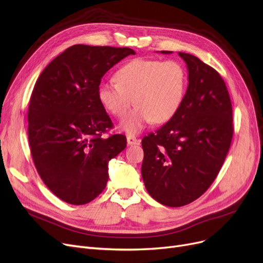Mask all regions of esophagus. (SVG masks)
<instances>
[{"mask_svg":"<svg viewBox=\"0 0 263 263\" xmlns=\"http://www.w3.org/2000/svg\"><path fill=\"white\" fill-rule=\"evenodd\" d=\"M126 142H128V145H135V144H139L140 141L135 137H132V135H128L126 137Z\"/></svg>","mask_w":263,"mask_h":263,"instance_id":"34e87169","label":"esophagus"}]
</instances>
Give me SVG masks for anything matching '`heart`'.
Instances as JSON below:
<instances>
[{
  "mask_svg": "<svg viewBox=\"0 0 263 263\" xmlns=\"http://www.w3.org/2000/svg\"><path fill=\"white\" fill-rule=\"evenodd\" d=\"M115 81H103L98 98L108 111L121 118L134 103L138 106L120 123L129 135L139 134L151 122L163 123L176 115L187 89V71L174 60L135 59L116 73Z\"/></svg>",
  "mask_w": 263,
  "mask_h": 263,
  "instance_id": "obj_1",
  "label": "heart"
}]
</instances>
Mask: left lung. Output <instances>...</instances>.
I'll return each mask as SVG.
<instances>
[{
    "instance_id": "8db88e82",
    "label": "left lung",
    "mask_w": 263,
    "mask_h": 263,
    "mask_svg": "<svg viewBox=\"0 0 263 263\" xmlns=\"http://www.w3.org/2000/svg\"><path fill=\"white\" fill-rule=\"evenodd\" d=\"M178 54L188 70L182 104L171 120L142 140L145 188L172 208L189 204L208 190L233 138L232 103L221 75L197 57Z\"/></svg>"
}]
</instances>
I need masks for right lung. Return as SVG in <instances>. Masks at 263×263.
Returning a JSON list of instances; mask_svg holds the SVG:
<instances>
[{
  "mask_svg": "<svg viewBox=\"0 0 263 263\" xmlns=\"http://www.w3.org/2000/svg\"><path fill=\"white\" fill-rule=\"evenodd\" d=\"M130 48L75 45L42 71L28 108L31 156L42 181L62 201L82 205L104 191L109 160L126 146L98 98L103 76Z\"/></svg>",
  "mask_w": 263,
  "mask_h": 263,
  "instance_id": "obj_1",
  "label": "right lung"
}]
</instances>
